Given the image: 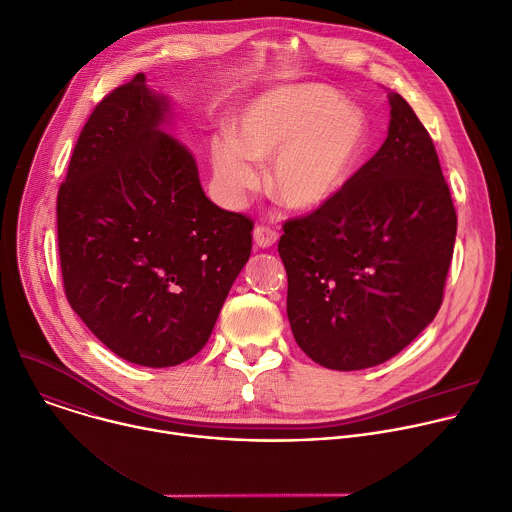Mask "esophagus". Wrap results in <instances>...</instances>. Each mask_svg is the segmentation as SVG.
<instances>
[{"instance_id":"1","label":"esophagus","mask_w":512,"mask_h":512,"mask_svg":"<svg viewBox=\"0 0 512 512\" xmlns=\"http://www.w3.org/2000/svg\"><path fill=\"white\" fill-rule=\"evenodd\" d=\"M253 241L257 247L261 249H267V247H273L277 243V233L265 225H257L255 231H253Z\"/></svg>"}]
</instances>
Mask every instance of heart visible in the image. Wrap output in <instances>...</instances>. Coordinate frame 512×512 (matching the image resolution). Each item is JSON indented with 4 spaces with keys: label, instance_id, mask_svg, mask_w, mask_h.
<instances>
[{
    "label": "heart",
    "instance_id": "b5f03b06",
    "mask_svg": "<svg viewBox=\"0 0 512 512\" xmlns=\"http://www.w3.org/2000/svg\"><path fill=\"white\" fill-rule=\"evenodd\" d=\"M369 143V121L338 91L294 83L255 97L237 119V137L210 143L212 170L231 202L261 182L255 162H270L275 196L296 210L332 202L356 172Z\"/></svg>",
    "mask_w": 512,
    "mask_h": 512
}]
</instances>
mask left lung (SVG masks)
Instances as JSON below:
<instances>
[{
    "mask_svg": "<svg viewBox=\"0 0 512 512\" xmlns=\"http://www.w3.org/2000/svg\"><path fill=\"white\" fill-rule=\"evenodd\" d=\"M381 150L326 206L289 218L277 251L298 346L332 371L393 358L435 318L458 216L427 129L389 95Z\"/></svg>",
    "mask_w": 512,
    "mask_h": 512,
    "instance_id": "obj_1",
    "label": "left lung"
}]
</instances>
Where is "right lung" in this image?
Returning a JSON list of instances; mask_svg holds the SVG:
<instances>
[{"instance_id": "obj_1", "label": "right lung", "mask_w": 512, "mask_h": 512, "mask_svg": "<svg viewBox=\"0 0 512 512\" xmlns=\"http://www.w3.org/2000/svg\"><path fill=\"white\" fill-rule=\"evenodd\" d=\"M145 75L91 113L56 200L64 294L117 356L164 369L208 342L251 255L253 221L206 198Z\"/></svg>"}]
</instances>
